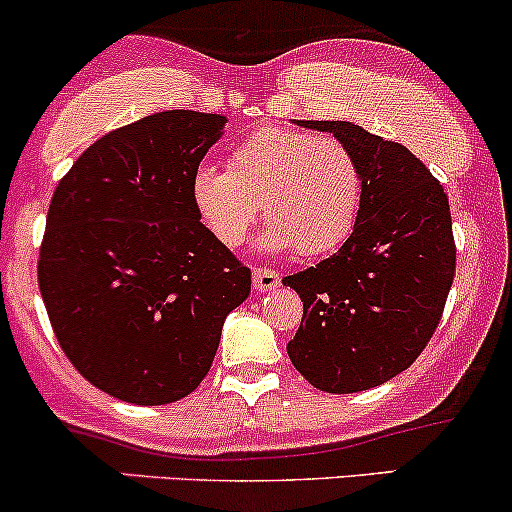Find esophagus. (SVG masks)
<instances>
[{
  "mask_svg": "<svg viewBox=\"0 0 512 512\" xmlns=\"http://www.w3.org/2000/svg\"><path fill=\"white\" fill-rule=\"evenodd\" d=\"M251 278H254V287L258 292L275 290L280 285V273L271 271V268H254Z\"/></svg>",
  "mask_w": 512,
  "mask_h": 512,
  "instance_id": "1",
  "label": "esophagus"
}]
</instances>
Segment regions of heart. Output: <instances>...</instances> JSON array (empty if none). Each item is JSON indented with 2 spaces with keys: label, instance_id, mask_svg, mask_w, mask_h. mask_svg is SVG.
<instances>
[{
  "label": "heart",
  "instance_id": "heart-1",
  "mask_svg": "<svg viewBox=\"0 0 512 512\" xmlns=\"http://www.w3.org/2000/svg\"><path fill=\"white\" fill-rule=\"evenodd\" d=\"M193 203L225 246L249 237L263 203L271 249L321 256L350 237L363 203V169L343 142L261 128L229 154L227 169L200 166Z\"/></svg>",
  "mask_w": 512,
  "mask_h": 512
}]
</instances>
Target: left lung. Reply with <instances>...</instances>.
I'll return each mask as SVG.
<instances>
[{"label": "left lung", "instance_id": "1", "mask_svg": "<svg viewBox=\"0 0 512 512\" xmlns=\"http://www.w3.org/2000/svg\"><path fill=\"white\" fill-rule=\"evenodd\" d=\"M297 123L355 154L363 203L338 254L283 278L304 309L287 355L321 392H365L404 372L438 329L457 266L450 203L399 142L346 120Z\"/></svg>", "mask_w": 512, "mask_h": 512}]
</instances>
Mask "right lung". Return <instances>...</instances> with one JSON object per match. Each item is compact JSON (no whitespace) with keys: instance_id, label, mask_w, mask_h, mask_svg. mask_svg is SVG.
<instances>
[{"instance_id":"right-lung-1","label":"right lung","mask_w":512,"mask_h":512,"mask_svg":"<svg viewBox=\"0 0 512 512\" xmlns=\"http://www.w3.org/2000/svg\"><path fill=\"white\" fill-rule=\"evenodd\" d=\"M225 116L154 113L96 140L57 183L38 287L62 353L120 401L159 406L205 380L251 271L200 222L193 176Z\"/></svg>"}]
</instances>
